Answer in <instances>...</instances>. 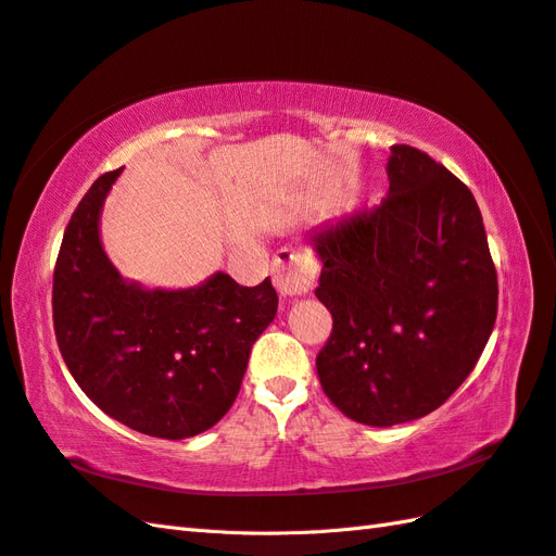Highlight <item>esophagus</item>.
Segmentation results:
<instances>
[{"mask_svg": "<svg viewBox=\"0 0 556 556\" xmlns=\"http://www.w3.org/2000/svg\"><path fill=\"white\" fill-rule=\"evenodd\" d=\"M269 273H273L277 291L281 295H289V299H293V295H303L315 287L317 265L305 251L281 249L273 257Z\"/></svg>", "mask_w": 556, "mask_h": 556, "instance_id": "esophagus-1", "label": "esophagus"}]
</instances>
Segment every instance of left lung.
I'll list each match as a JSON object with an SVG mask.
<instances>
[{
    "label": "left lung",
    "mask_w": 556,
    "mask_h": 556,
    "mask_svg": "<svg viewBox=\"0 0 556 556\" xmlns=\"http://www.w3.org/2000/svg\"><path fill=\"white\" fill-rule=\"evenodd\" d=\"M389 197L317 229V299L333 317L319 383L367 426L441 407L479 363L497 317V273L469 187L415 147H391Z\"/></svg>",
    "instance_id": "1"
}]
</instances>
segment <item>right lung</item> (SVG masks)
<instances>
[{"label": "right lung", "mask_w": 556, "mask_h": 556, "mask_svg": "<svg viewBox=\"0 0 556 556\" xmlns=\"http://www.w3.org/2000/svg\"><path fill=\"white\" fill-rule=\"evenodd\" d=\"M123 167L77 203L54 267V331L68 371L109 417L167 441L211 429L237 400L255 339L277 315L269 277L215 273L191 289H144L103 253L99 215Z\"/></svg>", "instance_id": "1"}]
</instances>
